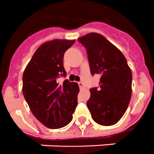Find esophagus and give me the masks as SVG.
<instances>
[{
  "mask_svg": "<svg viewBox=\"0 0 154 154\" xmlns=\"http://www.w3.org/2000/svg\"><path fill=\"white\" fill-rule=\"evenodd\" d=\"M78 85H79V87H80V89H83L85 87L84 84L82 83V82H78Z\"/></svg>",
  "mask_w": 154,
  "mask_h": 154,
  "instance_id": "34e87169",
  "label": "esophagus"
}]
</instances>
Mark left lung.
<instances>
[{"instance_id": "1", "label": "left lung", "mask_w": 154, "mask_h": 154, "mask_svg": "<svg viewBox=\"0 0 154 154\" xmlns=\"http://www.w3.org/2000/svg\"><path fill=\"white\" fill-rule=\"evenodd\" d=\"M87 49L90 71L101 75L100 87L90 89L87 106L101 125L118 122L126 111L132 94V72L123 53L104 36L90 32L78 38Z\"/></svg>"}]
</instances>
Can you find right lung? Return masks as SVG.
<instances>
[{
	"mask_svg": "<svg viewBox=\"0 0 154 154\" xmlns=\"http://www.w3.org/2000/svg\"><path fill=\"white\" fill-rule=\"evenodd\" d=\"M75 40L54 39L41 45L23 73L22 92L34 117L49 129L67 125L72 119L80 89L76 82L58 78L65 76L64 53Z\"/></svg>",
	"mask_w": 154,
	"mask_h": 154,
	"instance_id": "obj_1",
	"label": "right lung"
}]
</instances>
